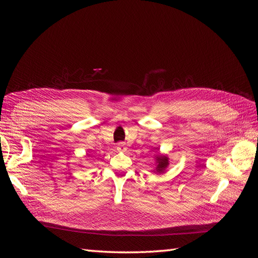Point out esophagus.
Listing matches in <instances>:
<instances>
[{
	"mask_svg": "<svg viewBox=\"0 0 258 258\" xmlns=\"http://www.w3.org/2000/svg\"><path fill=\"white\" fill-rule=\"evenodd\" d=\"M116 148H117V151H118V152H124V151H126L127 147H126V144L122 143V142H119V143H117Z\"/></svg>",
	"mask_w": 258,
	"mask_h": 258,
	"instance_id": "1",
	"label": "esophagus"
}]
</instances>
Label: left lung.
<instances>
[{
    "mask_svg": "<svg viewBox=\"0 0 258 258\" xmlns=\"http://www.w3.org/2000/svg\"><path fill=\"white\" fill-rule=\"evenodd\" d=\"M156 159H157V168H156V171L155 172H163L165 171V169L167 168V166L169 165L168 162V157H166V156H161V155H157L156 156Z\"/></svg>",
    "mask_w": 258,
    "mask_h": 258,
    "instance_id": "1",
    "label": "left lung"
}]
</instances>
